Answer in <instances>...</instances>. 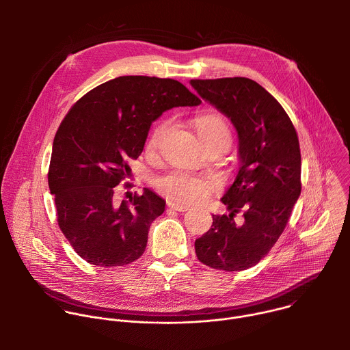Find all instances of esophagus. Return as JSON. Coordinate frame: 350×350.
<instances>
[{"label":"esophagus","mask_w":350,"mask_h":350,"mask_svg":"<svg viewBox=\"0 0 350 350\" xmlns=\"http://www.w3.org/2000/svg\"><path fill=\"white\" fill-rule=\"evenodd\" d=\"M167 205H169L170 209H173V211H176V212H180V213L189 211V206H187V205H180V204H176V202H169Z\"/></svg>","instance_id":"obj_1"}]
</instances>
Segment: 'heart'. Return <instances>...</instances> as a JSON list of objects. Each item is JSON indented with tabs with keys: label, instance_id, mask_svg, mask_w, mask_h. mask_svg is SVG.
<instances>
[{
	"label": "heart",
	"instance_id": "b5f03b06",
	"mask_svg": "<svg viewBox=\"0 0 350 350\" xmlns=\"http://www.w3.org/2000/svg\"><path fill=\"white\" fill-rule=\"evenodd\" d=\"M193 124L196 133L204 142L212 144L219 141H231V133L227 120L217 112H205L195 116ZM170 129V120L162 119L159 120L146 141V151L155 152L165 139L167 131ZM155 187L159 192L167 196L172 201L177 204H191L204 199L211 189L209 183L193 174H188L184 172H169L163 176L155 178Z\"/></svg>",
	"mask_w": 350,
	"mask_h": 350
}]
</instances>
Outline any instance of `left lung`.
Here are the masks:
<instances>
[{
    "label": "left lung",
    "mask_w": 350,
    "mask_h": 350,
    "mask_svg": "<svg viewBox=\"0 0 350 350\" xmlns=\"http://www.w3.org/2000/svg\"><path fill=\"white\" fill-rule=\"evenodd\" d=\"M238 133L239 170L221 202L228 215H213L212 228L195 241L204 265L241 271L258 265L282 234L301 195V148L296 130L277 99L246 77L191 80ZM242 211L244 223L233 217Z\"/></svg>",
    "instance_id": "left-lung-1"
}]
</instances>
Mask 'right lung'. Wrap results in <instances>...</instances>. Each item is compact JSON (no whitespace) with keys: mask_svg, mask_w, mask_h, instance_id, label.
I'll return each mask as SVG.
<instances>
[{"mask_svg":"<svg viewBox=\"0 0 350 350\" xmlns=\"http://www.w3.org/2000/svg\"><path fill=\"white\" fill-rule=\"evenodd\" d=\"M199 104L177 80L120 76L72 107L54 138L48 187L59 228L81 259L116 267L144 254L149 227L166 202L145 188L118 204L116 185L130 176L129 162L141 155L152 122L172 108Z\"/></svg>","mask_w":350,"mask_h":350,"instance_id":"add662e5","label":"right lung"}]
</instances>
